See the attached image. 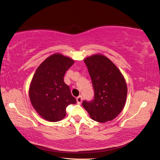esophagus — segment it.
<instances>
[{"label":"esophagus","instance_id":"34e87169","mask_svg":"<svg viewBox=\"0 0 160 160\" xmlns=\"http://www.w3.org/2000/svg\"><path fill=\"white\" fill-rule=\"evenodd\" d=\"M77 102L78 104H81V103L82 102V97L79 96L78 97H77Z\"/></svg>","mask_w":160,"mask_h":160}]
</instances>
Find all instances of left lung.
I'll list each match as a JSON object with an SVG mask.
<instances>
[{
  "label": "left lung",
  "mask_w": 160,
  "mask_h": 160,
  "mask_svg": "<svg viewBox=\"0 0 160 160\" xmlns=\"http://www.w3.org/2000/svg\"><path fill=\"white\" fill-rule=\"evenodd\" d=\"M92 80L94 99L82 105L94 121H111L125 106L127 86L124 78L109 58L96 54L84 60Z\"/></svg>",
  "instance_id": "obj_1"
}]
</instances>
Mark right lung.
Segmentation results:
<instances>
[{
    "label": "right lung",
    "mask_w": 160,
    "mask_h": 160,
    "mask_svg": "<svg viewBox=\"0 0 160 160\" xmlns=\"http://www.w3.org/2000/svg\"><path fill=\"white\" fill-rule=\"evenodd\" d=\"M74 61L60 54L47 58L36 70L29 89L32 106L49 122H58L66 115V108L77 103L65 83L66 72Z\"/></svg>",
    "instance_id": "1"
}]
</instances>
